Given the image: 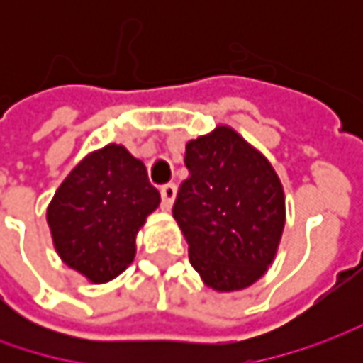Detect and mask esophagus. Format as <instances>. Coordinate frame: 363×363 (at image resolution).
I'll use <instances>...</instances> for the list:
<instances>
[{
	"mask_svg": "<svg viewBox=\"0 0 363 363\" xmlns=\"http://www.w3.org/2000/svg\"><path fill=\"white\" fill-rule=\"evenodd\" d=\"M175 194H177L175 184H165V186L161 188V203H163V208H165V210H169V208L174 206Z\"/></svg>",
	"mask_w": 363,
	"mask_h": 363,
	"instance_id": "34e87169",
	"label": "esophagus"
}]
</instances>
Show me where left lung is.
<instances>
[{
  "mask_svg": "<svg viewBox=\"0 0 363 363\" xmlns=\"http://www.w3.org/2000/svg\"><path fill=\"white\" fill-rule=\"evenodd\" d=\"M184 161L189 175L174 218L191 267L220 293L257 283L285 228V194L271 161L226 125L188 141Z\"/></svg>",
  "mask_w": 363,
  "mask_h": 363,
  "instance_id": "1",
  "label": "left lung"
}]
</instances>
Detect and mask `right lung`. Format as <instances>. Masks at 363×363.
I'll use <instances>...</instances> for the list:
<instances>
[{
    "mask_svg": "<svg viewBox=\"0 0 363 363\" xmlns=\"http://www.w3.org/2000/svg\"><path fill=\"white\" fill-rule=\"evenodd\" d=\"M161 196L143 161L111 143L89 153L56 189L48 206L54 248L91 283H106L135 258V236Z\"/></svg>",
    "mask_w": 363,
    "mask_h": 363,
    "instance_id": "add662e5",
    "label": "right lung"
}]
</instances>
